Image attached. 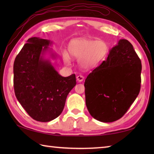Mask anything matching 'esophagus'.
Instances as JSON below:
<instances>
[{
	"mask_svg": "<svg viewBox=\"0 0 154 154\" xmlns=\"http://www.w3.org/2000/svg\"><path fill=\"white\" fill-rule=\"evenodd\" d=\"M84 79V77L82 76V75H78L77 76V81L78 82H82Z\"/></svg>",
	"mask_w": 154,
	"mask_h": 154,
	"instance_id": "1",
	"label": "esophagus"
}]
</instances>
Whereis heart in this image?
Masks as SVG:
<instances>
[{
  "label": "heart",
  "mask_w": 154,
  "mask_h": 154,
  "mask_svg": "<svg viewBox=\"0 0 154 154\" xmlns=\"http://www.w3.org/2000/svg\"><path fill=\"white\" fill-rule=\"evenodd\" d=\"M108 45L103 40H93L87 38L76 39L69 45L68 50L74 58L79 59L78 63L83 69L93 68L105 57L107 54ZM65 63H70V58L66 51L63 52Z\"/></svg>",
  "instance_id": "b5f03b06"
}]
</instances>
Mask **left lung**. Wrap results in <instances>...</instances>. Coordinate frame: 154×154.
<instances>
[{"instance_id":"left-lung-1","label":"left lung","mask_w":154,"mask_h":154,"mask_svg":"<svg viewBox=\"0 0 154 154\" xmlns=\"http://www.w3.org/2000/svg\"><path fill=\"white\" fill-rule=\"evenodd\" d=\"M141 71L133 45L120 39L109 50L106 60L85 79V103L91 115L103 122L122 117L140 93Z\"/></svg>"}]
</instances>
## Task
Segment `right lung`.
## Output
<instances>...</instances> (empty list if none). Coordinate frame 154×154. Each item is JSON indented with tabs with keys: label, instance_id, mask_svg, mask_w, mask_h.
<instances>
[{
	"label": "right lung",
	"instance_id": "1",
	"mask_svg": "<svg viewBox=\"0 0 154 154\" xmlns=\"http://www.w3.org/2000/svg\"><path fill=\"white\" fill-rule=\"evenodd\" d=\"M52 43L37 37L28 39L13 67L16 99L32 119L43 122L60 115L69 93L77 83L75 74L64 77L55 70L51 59L57 55L49 48Z\"/></svg>",
	"mask_w": 154,
	"mask_h": 154
}]
</instances>
